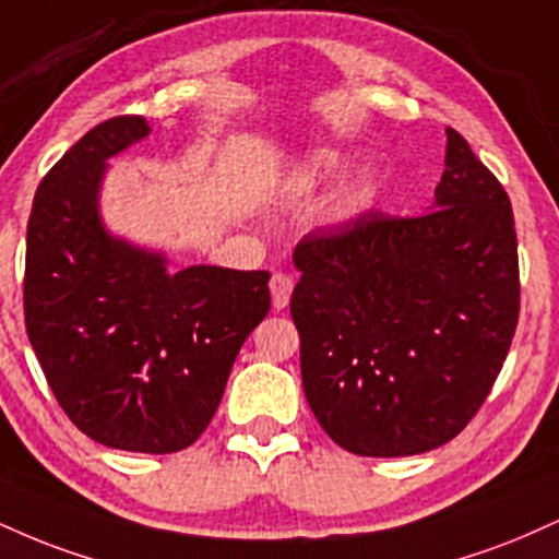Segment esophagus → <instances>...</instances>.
<instances>
[{"instance_id":"1","label":"esophagus","mask_w":559,"mask_h":559,"mask_svg":"<svg viewBox=\"0 0 559 559\" xmlns=\"http://www.w3.org/2000/svg\"><path fill=\"white\" fill-rule=\"evenodd\" d=\"M294 278L286 273H273L271 278V294H273V309H284L292 299Z\"/></svg>"}]
</instances>
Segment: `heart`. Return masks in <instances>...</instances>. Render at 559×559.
I'll use <instances>...</instances> for the list:
<instances>
[{"mask_svg": "<svg viewBox=\"0 0 559 559\" xmlns=\"http://www.w3.org/2000/svg\"><path fill=\"white\" fill-rule=\"evenodd\" d=\"M341 171V156L333 151H318L309 153L297 164V169L292 174V187L297 192H312L320 185H325L328 179H333ZM367 198V179H356L354 185H348L344 192L335 198V213L338 215H352L359 211V205Z\"/></svg>", "mask_w": 559, "mask_h": 559, "instance_id": "obj_1", "label": "heart"}]
</instances>
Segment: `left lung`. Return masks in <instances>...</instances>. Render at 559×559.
<instances>
[{
	"mask_svg": "<svg viewBox=\"0 0 559 559\" xmlns=\"http://www.w3.org/2000/svg\"><path fill=\"white\" fill-rule=\"evenodd\" d=\"M435 203L307 234L292 318L301 382L333 442L399 459L453 440L492 390L521 309L508 192L455 130Z\"/></svg>",
	"mask_w": 559,
	"mask_h": 559,
	"instance_id": "1",
	"label": "left lung"
}]
</instances>
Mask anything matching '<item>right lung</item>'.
Returning <instances> with one entry per match:
<instances>
[{"label":"right lung","instance_id":"add662e5","mask_svg":"<svg viewBox=\"0 0 559 559\" xmlns=\"http://www.w3.org/2000/svg\"><path fill=\"white\" fill-rule=\"evenodd\" d=\"M151 127L114 117L46 174L25 241V331L51 393L106 448L177 453L211 425L241 344L271 309L267 271L192 265L111 237L106 160Z\"/></svg>","mask_w":559,"mask_h":559}]
</instances>
